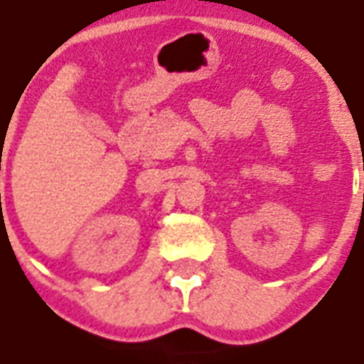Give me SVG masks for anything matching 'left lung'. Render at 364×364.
<instances>
[{
    "label": "left lung",
    "mask_w": 364,
    "mask_h": 364,
    "mask_svg": "<svg viewBox=\"0 0 364 364\" xmlns=\"http://www.w3.org/2000/svg\"><path fill=\"white\" fill-rule=\"evenodd\" d=\"M363 197H364V196H363Z\"/></svg>",
    "instance_id": "obj_1"
}]
</instances>
